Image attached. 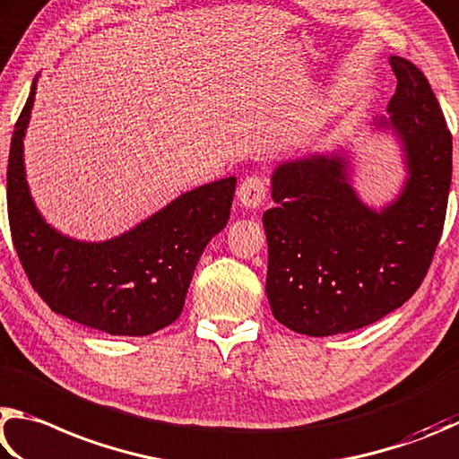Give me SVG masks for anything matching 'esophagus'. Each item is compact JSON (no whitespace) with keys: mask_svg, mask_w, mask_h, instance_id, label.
I'll return each instance as SVG.
<instances>
[{"mask_svg":"<svg viewBox=\"0 0 459 459\" xmlns=\"http://www.w3.org/2000/svg\"><path fill=\"white\" fill-rule=\"evenodd\" d=\"M266 195H268L266 181H264L258 175L246 177V179L239 183V187H238V201L244 207H250V209L260 207L264 201H266Z\"/></svg>","mask_w":459,"mask_h":459,"instance_id":"esophagus-1","label":"esophagus"}]
</instances>
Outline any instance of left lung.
<instances>
[{"label": "left lung", "instance_id": "obj_1", "mask_svg": "<svg viewBox=\"0 0 459 459\" xmlns=\"http://www.w3.org/2000/svg\"><path fill=\"white\" fill-rule=\"evenodd\" d=\"M389 62L397 91L377 126L397 133L409 173L393 204L367 207L339 155L290 160L272 175L266 294L294 333H351L399 308L421 286L444 231L452 133L423 72L399 56Z\"/></svg>", "mask_w": 459, "mask_h": 459}]
</instances>
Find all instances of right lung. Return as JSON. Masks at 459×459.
I'll use <instances>...</instances> for the list:
<instances>
[{"instance_id": "1", "label": "right lung", "mask_w": 459, "mask_h": 459, "mask_svg": "<svg viewBox=\"0 0 459 459\" xmlns=\"http://www.w3.org/2000/svg\"><path fill=\"white\" fill-rule=\"evenodd\" d=\"M36 82L15 123L7 160V217L30 284L56 315L118 336H144L179 318L209 239L225 228L236 177L183 193L126 234L100 244L62 236L31 201L23 134Z\"/></svg>"}]
</instances>
